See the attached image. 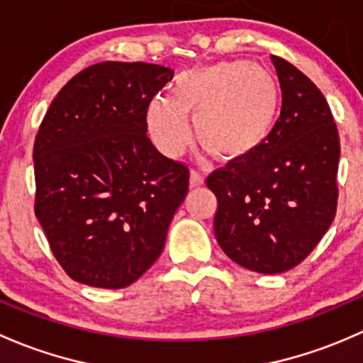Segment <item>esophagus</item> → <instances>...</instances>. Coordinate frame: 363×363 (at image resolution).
Returning a JSON list of instances; mask_svg holds the SVG:
<instances>
[{"mask_svg": "<svg viewBox=\"0 0 363 363\" xmlns=\"http://www.w3.org/2000/svg\"><path fill=\"white\" fill-rule=\"evenodd\" d=\"M204 185V177L199 173V171H190V186L192 189H197V186Z\"/></svg>", "mask_w": 363, "mask_h": 363, "instance_id": "34e87169", "label": "esophagus"}]
</instances>
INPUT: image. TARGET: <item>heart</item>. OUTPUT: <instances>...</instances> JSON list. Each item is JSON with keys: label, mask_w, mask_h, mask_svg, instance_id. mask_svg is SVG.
Returning <instances> with one entry per match:
<instances>
[{"label": "heart", "mask_w": 363, "mask_h": 363, "mask_svg": "<svg viewBox=\"0 0 363 363\" xmlns=\"http://www.w3.org/2000/svg\"><path fill=\"white\" fill-rule=\"evenodd\" d=\"M279 113V89L269 71L250 62H218L182 73L171 98L155 96L147 130L157 150L180 157L190 145L189 117L201 145L223 160H241L264 147Z\"/></svg>", "instance_id": "b5f03b06"}]
</instances>
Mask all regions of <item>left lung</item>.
I'll list each match as a JSON object with an SVG mask.
<instances>
[{"label":"left lung","mask_w":363,"mask_h":363,"mask_svg":"<svg viewBox=\"0 0 363 363\" xmlns=\"http://www.w3.org/2000/svg\"><path fill=\"white\" fill-rule=\"evenodd\" d=\"M281 113L264 147L208 177L215 236L230 260L262 274L295 267L315 250L337 208L339 134L320 89L271 55Z\"/></svg>","instance_id":"obj_1"}]
</instances>
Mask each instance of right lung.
<instances>
[{
	"label": "right lung",
	"instance_id": "obj_1",
	"mask_svg": "<svg viewBox=\"0 0 363 363\" xmlns=\"http://www.w3.org/2000/svg\"><path fill=\"white\" fill-rule=\"evenodd\" d=\"M173 69L106 61L59 91L35 140V213L74 281L125 289L162 253L189 167L147 136V108Z\"/></svg>",
	"mask_w": 363,
	"mask_h": 363
}]
</instances>
